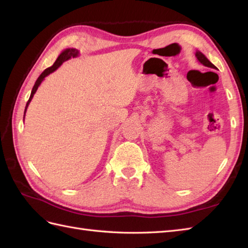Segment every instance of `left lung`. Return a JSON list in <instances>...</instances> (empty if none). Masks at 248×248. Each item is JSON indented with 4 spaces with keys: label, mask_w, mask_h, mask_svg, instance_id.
<instances>
[{
    "label": "left lung",
    "mask_w": 248,
    "mask_h": 248,
    "mask_svg": "<svg viewBox=\"0 0 248 248\" xmlns=\"http://www.w3.org/2000/svg\"><path fill=\"white\" fill-rule=\"evenodd\" d=\"M195 55H196V57H197V60L199 61V62H202V64L203 65V66H205V67H209V68H213V69H217V67H215L211 62H210L207 57H205L202 52H199V51H197L196 53H195Z\"/></svg>",
    "instance_id": "8db88e82"
}]
</instances>
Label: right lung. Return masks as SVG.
I'll return each instance as SVG.
<instances>
[{"label":"right lung","instance_id":"add662e5","mask_svg":"<svg viewBox=\"0 0 248 248\" xmlns=\"http://www.w3.org/2000/svg\"><path fill=\"white\" fill-rule=\"evenodd\" d=\"M78 54V51L77 50V49H66V50H64L62 52V53L60 54V56L57 57V60L55 61V62L53 65H52L51 67H49V68H46V69L41 73V75L39 76V78H37V81L35 82V85H34V87H33V89H31V96H30V99H29V101H28V103H26V107H25V110H24V115H25V112H26V108H28V107H29V104H30V102H31V98H33V96H34V93H36V91H37V88H38V86L40 85V83L44 81V78L46 77V76H49L50 73H52L53 71H55L57 68H59L62 62H66V61H68L69 59H71V57H77ZM23 119H24V117H23Z\"/></svg>","mask_w":248,"mask_h":248}]
</instances>
